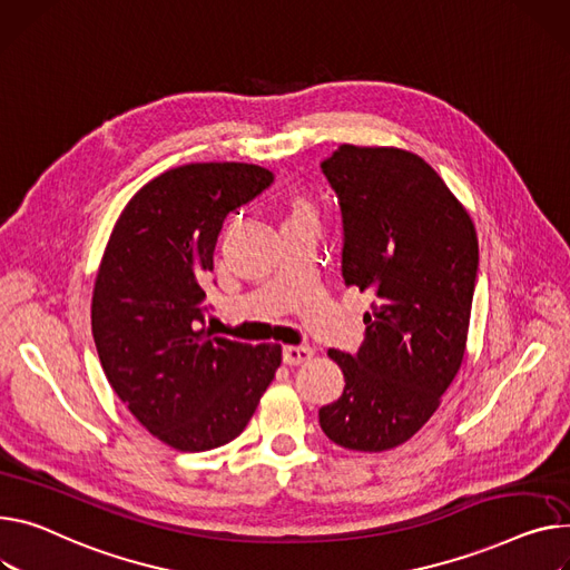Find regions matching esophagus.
Returning a JSON list of instances; mask_svg holds the SVG:
<instances>
[{
  "mask_svg": "<svg viewBox=\"0 0 570 570\" xmlns=\"http://www.w3.org/2000/svg\"><path fill=\"white\" fill-rule=\"evenodd\" d=\"M312 355H314V351L309 346H284L282 348V360L288 366L307 362V360H312Z\"/></svg>",
  "mask_w": 570,
  "mask_h": 570,
  "instance_id": "34e87169",
  "label": "esophagus"
}]
</instances>
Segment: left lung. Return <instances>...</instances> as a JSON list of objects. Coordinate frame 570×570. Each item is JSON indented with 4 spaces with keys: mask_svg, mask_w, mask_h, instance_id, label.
I'll return each instance as SVG.
<instances>
[{
    "mask_svg": "<svg viewBox=\"0 0 570 570\" xmlns=\"http://www.w3.org/2000/svg\"><path fill=\"white\" fill-rule=\"evenodd\" d=\"M321 169L344 222L341 275L375 302L357 353H327L346 387L318 422L341 446L385 451L431 420L463 364L476 232L438 171L410 150L344 144Z\"/></svg>",
    "mask_w": 570,
    "mask_h": 570,
    "instance_id": "obj_1",
    "label": "left lung"
}]
</instances>
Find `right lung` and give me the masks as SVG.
Masks as SVG:
<instances>
[{"label":"right lung","instance_id":"obj_1","mask_svg":"<svg viewBox=\"0 0 570 570\" xmlns=\"http://www.w3.org/2000/svg\"><path fill=\"white\" fill-rule=\"evenodd\" d=\"M273 183L245 163H197L146 183L105 247L91 332L111 390L178 451L232 442L273 383L282 346L213 336L204 277L224 217Z\"/></svg>","mask_w":570,"mask_h":570}]
</instances>
